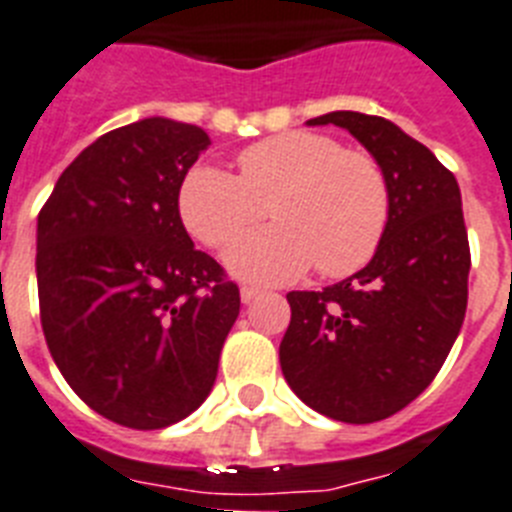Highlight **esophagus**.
<instances>
[{
  "label": "esophagus",
  "instance_id": "esophagus-1",
  "mask_svg": "<svg viewBox=\"0 0 512 512\" xmlns=\"http://www.w3.org/2000/svg\"><path fill=\"white\" fill-rule=\"evenodd\" d=\"M259 295H261L259 287H253V285L240 287V301H243V303H251L253 298H259Z\"/></svg>",
  "mask_w": 512,
  "mask_h": 512
}]
</instances>
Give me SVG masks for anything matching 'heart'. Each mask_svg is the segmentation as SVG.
<instances>
[{"label": "heart", "mask_w": 512, "mask_h": 512, "mask_svg": "<svg viewBox=\"0 0 512 512\" xmlns=\"http://www.w3.org/2000/svg\"><path fill=\"white\" fill-rule=\"evenodd\" d=\"M240 177L196 162L177 190L185 230L211 248L272 211L277 225L253 230L227 248L238 280L282 285L311 266L324 277H348L377 253L390 219L387 177L369 154L345 151L335 138L287 130L238 156Z\"/></svg>", "instance_id": "b5f03b06"}]
</instances>
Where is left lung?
<instances>
[{"label":"left lung","instance_id":"left-lung-1","mask_svg":"<svg viewBox=\"0 0 512 512\" xmlns=\"http://www.w3.org/2000/svg\"><path fill=\"white\" fill-rule=\"evenodd\" d=\"M306 125L348 130L382 167L390 219L361 272L324 290H293L280 366L316 413L371 424L432 384L468 303V232L458 180L395 122L329 112Z\"/></svg>","mask_w":512,"mask_h":512}]
</instances>
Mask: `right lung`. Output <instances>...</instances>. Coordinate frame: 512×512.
Returning <instances> with one entry per match:
<instances>
[{"label": "right lung", "mask_w": 512, "mask_h": 512, "mask_svg": "<svg viewBox=\"0 0 512 512\" xmlns=\"http://www.w3.org/2000/svg\"><path fill=\"white\" fill-rule=\"evenodd\" d=\"M209 143L170 117L109 130L38 214L49 353L83 403L130 429L177 424L209 398L240 314L238 285L193 248L177 211L185 172Z\"/></svg>", "instance_id": "right-lung-1"}]
</instances>
